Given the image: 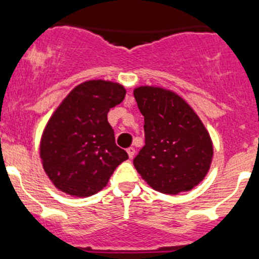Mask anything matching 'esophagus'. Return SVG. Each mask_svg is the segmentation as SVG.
Wrapping results in <instances>:
<instances>
[{
  "mask_svg": "<svg viewBox=\"0 0 259 259\" xmlns=\"http://www.w3.org/2000/svg\"><path fill=\"white\" fill-rule=\"evenodd\" d=\"M126 153H127V155H129L130 159H132V158L134 157V154H135V149H134V148H127Z\"/></svg>",
  "mask_w": 259,
  "mask_h": 259,
  "instance_id": "obj_1",
  "label": "esophagus"
}]
</instances>
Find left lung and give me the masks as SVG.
<instances>
[{"label": "left lung", "instance_id": "1", "mask_svg": "<svg viewBox=\"0 0 259 259\" xmlns=\"http://www.w3.org/2000/svg\"><path fill=\"white\" fill-rule=\"evenodd\" d=\"M134 97L145 134V145L134 158L138 173L162 193L191 191L206 177L214 155L201 119L182 97L163 87L139 86Z\"/></svg>", "mask_w": 259, "mask_h": 259}]
</instances>
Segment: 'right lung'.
<instances>
[{
  "label": "right lung",
  "instance_id": "right-lung-1",
  "mask_svg": "<svg viewBox=\"0 0 259 259\" xmlns=\"http://www.w3.org/2000/svg\"><path fill=\"white\" fill-rule=\"evenodd\" d=\"M120 83L91 79L74 87L48 120L40 139V159L50 182L74 197L106 187L127 153L115 144L107 112L121 104Z\"/></svg>",
  "mask_w": 259,
  "mask_h": 259
}]
</instances>
